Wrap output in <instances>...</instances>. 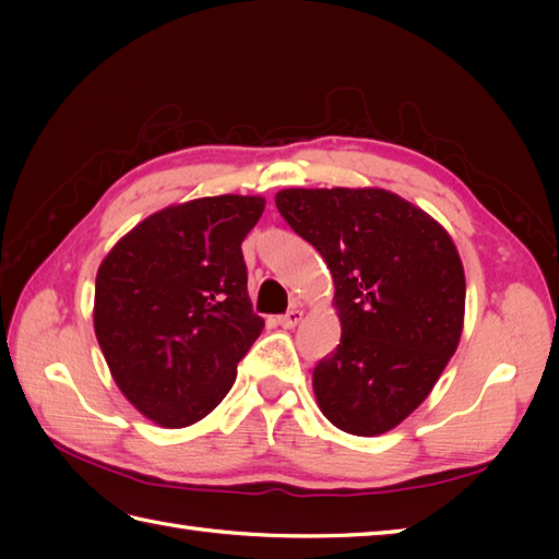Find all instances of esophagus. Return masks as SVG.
I'll list each match as a JSON object with an SVG mask.
<instances>
[{"label": "esophagus", "instance_id": "34e87169", "mask_svg": "<svg viewBox=\"0 0 559 559\" xmlns=\"http://www.w3.org/2000/svg\"><path fill=\"white\" fill-rule=\"evenodd\" d=\"M300 322H302V310H300V307H293V310H288L286 314L278 317V324L283 329H293V326H298Z\"/></svg>", "mask_w": 559, "mask_h": 559}]
</instances>
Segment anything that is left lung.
<instances>
[{"mask_svg":"<svg viewBox=\"0 0 559 559\" xmlns=\"http://www.w3.org/2000/svg\"><path fill=\"white\" fill-rule=\"evenodd\" d=\"M276 206L334 276L341 343L314 367L319 408L343 432L382 435L420 406L459 346L456 247L386 189H283Z\"/></svg>","mask_w":559,"mask_h":559,"instance_id":"8db88e82","label":"left lung"}]
</instances>
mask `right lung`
Masks as SVG:
<instances>
[{"instance_id":"add662e5","label":"right lung","mask_w":559,"mask_h":559,"mask_svg":"<svg viewBox=\"0 0 559 559\" xmlns=\"http://www.w3.org/2000/svg\"><path fill=\"white\" fill-rule=\"evenodd\" d=\"M261 211V197L187 201L141 221L103 259L96 336L117 386L153 423L206 418L264 329L242 257Z\"/></svg>"}]
</instances>
